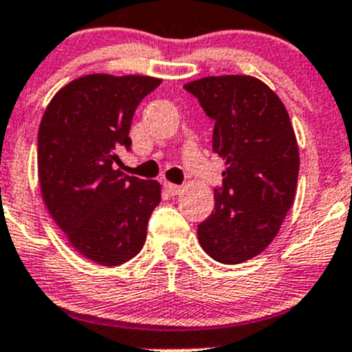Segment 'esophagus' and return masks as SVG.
<instances>
[{"mask_svg": "<svg viewBox=\"0 0 352 352\" xmlns=\"http://www.w3.org/2000/svg\"><path fill=\"white\" fill-rule=\"evenodd\" d=\"M165 189H166V191H168L172 196L180 195V191H182V187L177 186V184H172V182H165Z\"/></svg>", "mask_w": 352, "mask_h": 352, "instance_id": "esophagus-1", "label": "esophagus"}]
</instances>
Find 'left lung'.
Here are the masks:
<instances>
[{
  "instance_id": "1",
  "label": "left lung",
  "mask_w": 352,
  "mask_h": 352,
  "mask_svg": "<svg viewBox=\"0 0 352 352\" xmlns=\"http://www.w3.org/2000/svg\"><path fill=\"white\" fill-rule=\"evenodd\" d=\"M184 88L215 123L212 149L226 160L199 243L215 261L241 264L267 248L294 205L298 147L290 116L257 78L210 76Z\"/></svg>"
}]
</instances>
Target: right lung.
I'll list each match as a JSON object with an SVG mask.
<instances>
[{
    "instance_id": "right-lung-1",
    "label": "right lung",
    "mask_w": 352,
    "mask_h": 352,
    "mask_svg": "<svg viewBox=\"0 0 352 352\" xmlns=\"http://www.w3.org/2000/svg\"><path fill=\"white\" fill-rule=\"evenodd\" d=\"M149 76L88 74L62 88L43 114L38 173L48 212L71 245L100 265H120L146 243L160 184L116 170L131 149L130 124L144 97L160 87Z\"/></svg>"
}]
</instances>
